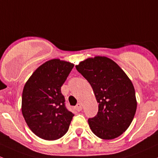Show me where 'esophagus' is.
<instances>
[{
	"label": "esophagus",
	"instance_id": "esophagus-1",
	"mask_svg": "<svg viewBox=\"0 0 158 158\" xmlns=\"http://www.w3.org/2000/svg\"><path fill=\"white\" fill-rule=\"evenodd\" d=\"M75 109H76L77 111H81L82 110V104H79H79H77V105L75 107Z\"/></svg>",
	"mask_w": 158,
	"mask_h": 158
}]
</instances>
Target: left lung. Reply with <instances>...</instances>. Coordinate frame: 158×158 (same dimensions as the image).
<instances>
[{
	"label": "left lung",
	"instance_id": "8db88e82",
	"mask_svg": "<svg viewBox=\"0 0 158 158\" xmlns=\"http://www.w3.org/2000/svg\"><path fill=\"white\" fill-rule=\"evenodd\" d=\"M76 68L91 85L99 104L97 115L88 119L93 133L102 139L122 135L132 123L137 107L130 79L106 57L89 58Z\"/></svg>",
	"mask_w": 158,
	"mask_h": 158
}]
</instances>
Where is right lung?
<instances>
[{"label": "right lung", "instance_id": "1", "mask_svg": "<svg viewBox=\"0 0 158 158\" xmlns=\"http://www.w3.org/2000/svg\"><path fill=\"white\" fill-rule=\"evenodd\" d=\"M74 65L54 59L40 66L24 86L22 113L30 129L45 140H56L69 129L74 114L69 111L61 86Z\"/></svg>", "mask_w": 158, "mask_h": 158}]
</instances>
